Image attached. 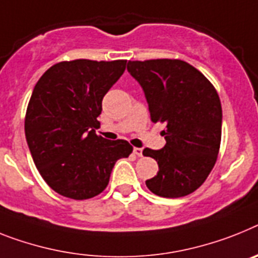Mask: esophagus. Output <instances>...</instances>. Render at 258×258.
Returning a JSON list of instances; mask_svg holds the SVG:
<instances>
[{
	"label": "esophagus",
	"instance_id": "34e87169",
	"mask_svg": "<svg viewBox=\"0 0 258 258\" xmlns=\"http://www.w3.org/2000/svg\"><path fill=\"white\" fill-rule=\"evenodd\" d=\"M134 153H135L138 157H142V156H143V148H134Z\"/></svg>",
	"mask_w": 258,
	"mask_h": 258
}]
</instances>
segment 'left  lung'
I'll list each match as a JSON object with an SVG mask.
<instances>
[{"mask_svg":"<svg viewBox=\"0 0 258 258\" xmlns=\"http://www.w3.org/2000/svg\"><path fill=\"white\" fill-rule=\"evenodd\" d=\"M127 71L144 90L151 120L165 124V147L143 151L159 164L147 187L164 198L191 194L206 181L219 153L222 105L216 89L183 60L128 61Z\"/></svg>","mask_w":258,"mask_h":258,"instance_id":"1","label":"left lung"}]
</instances>
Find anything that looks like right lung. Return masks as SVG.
Here are the masks:
<instances>
[{"instance_id":"1","label":"right lung","mask_w":258,"mask_h":258,"mask_svg":"<svg viewBox=\"0 0 258 258\" xmlns=\"http://www.w3.org/2000/svg\"><path fill=\"white\" fill-rule=\"evenodd\" d=\"M125 66L127 60L61 61L36 82L26 111V140L40 176L60 196H98L115 162L133 152L128 142L107 140L94 130L103 97Z\"/></svg>"}]
</instances>
